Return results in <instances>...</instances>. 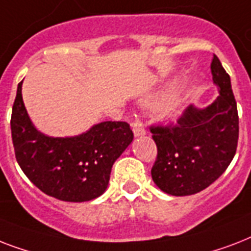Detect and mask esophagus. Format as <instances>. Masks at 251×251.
<instances>
[{
    "instance_id": "1",
    "label": "esophagus",
    "mask_w": 251,
    "mask_h": 251,
    "mask_svg": "<svg viewBox=\"0 0 251 251\" xmlns=\"http://www.w3.org/2000/svg\"><path fill=\"white\" fill-rule=\"evenodd\" d=\"M131 126H133V131L135 137H139V135H145L146 129L145 125H143V121L141 118H135L133 122H131Z\"/></svg>"
}]
</instances>
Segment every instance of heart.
<instances>
[{
    "label": "heart",
    "instance_id": "1",
    "mask_svg": "<svg viewBox=\"0 0 251 251\" xmlns=\"http://www.w3.org/2000/svg\"><path fill=\"white\" fill-rule=\"evenodd\" d=\"M164 100H165V99H164V98H161V99H160V100H157V102H163V101H164Z\"/></svg>",
    "mask_w": 251,
    "mask_h": 251
}]
</instances>
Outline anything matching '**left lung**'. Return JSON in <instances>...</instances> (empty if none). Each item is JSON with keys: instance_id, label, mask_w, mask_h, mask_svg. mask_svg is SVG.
Returning a JSON list of instances; mask_svg holds the SVG:
<instances>
[{"instance_id": "1", "label": "left lung", "mask_w": 251, "mask_h": 251, "mask_svg": "<svg viewBox=\"0 0 251 251\" xmlns=\"http://www.w3.org/2000/svg\"><path fill=\"white\" fill-rule=\"evenodd\" d=\"M220 95L204 109L186 106L176 122L150 126L156 143L153 182L171 195H191L215 182L233 160L238 112L230 78L218 57L211 62Z\"/></svg>"}]
</instances>
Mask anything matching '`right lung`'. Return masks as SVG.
<instances>
[{"mask_svg": "<svg viewBox=\"0 0 251 251\" xmlns=\"http://www.w3.org/2000/svg\"><path fill=\"white\" fill-rule=\"evenodd\" d=\"M11 138L18 164L49 197L66 202L98 198L109 182L113 163L134 138L124 121H105L73 138H49L29 121L22 99V82L11 112Z\"/></svg>", "mask_w": 251, "mask_h": 251, "instance_id": "right-lung-1", "label": "right lung"}]
</instances>
